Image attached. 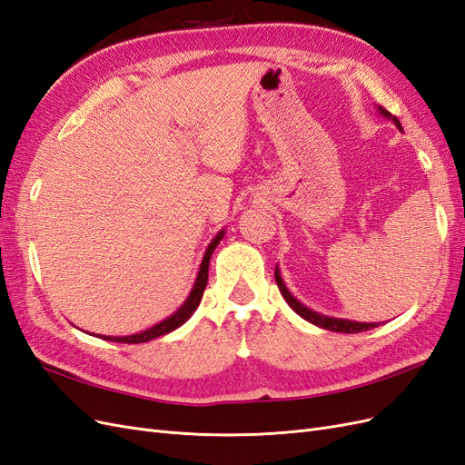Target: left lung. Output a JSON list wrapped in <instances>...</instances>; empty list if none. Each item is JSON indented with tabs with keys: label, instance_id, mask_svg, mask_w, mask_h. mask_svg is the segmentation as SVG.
I'll list each match as a JSON object with an SVG mask.
<instances>
[{
	"label": "left lung",
	"instance_id": "1",
	"mask_svg": "<svg viewBox=\"0 0 465 465\" xmlns=\"http://www.w3.org/2000/svg\"><path fill=\"white\" fill-rule=\"evenodd\" d=\"M378 110H380V114H384L386 118H391L393 122H396V125L401 130V124L398 122V118H393L390 112L384 110V108H378ZM275 281H277V287H279L281 294H283V299L287 301V304L292 308V311L297 312L301 318L314 323V326H318V328L330 330V331H341V333H359V331H367V330L376 328V323H371V322H353V320H343V318H331V316H323V314H318V312L311 311V308H306L302 302L294 299L291 291L285 287L277 267H275Z\"/></svg>",
	"mask_w": 465,
	"mask_h": 465
}]
</instances>
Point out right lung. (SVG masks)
Listing matches in <instances>:
<instances>
[{
    "label": "right lung",
    "mask_w": 465,
    "mask_h": 465,
    "mask_svg": "<svg viewBox=\"0 0 465 465\" xmlns=\"http://www.w3.org/2000/svg\"><path fill=\"white\" fill-rule=\"evenodd\" d=\"M224 236V231H221L213 241L209 242L205 254H203V260H202V265H200V272H198V277H195V283L188 294V299L184 301V304H182L178 311L168 316L166 320L154 323L153 328L142 331V333H134V335H124V337H112V335H104L103 340H108V341H116V343H145V341H151L154 340V337L159 335H164L168 331H173L176 328H180L182 323H184L193 312L195 308L200 306V301L203 297V291H205V285H207V275H209V260H211V254H213V250L217 248V244L221 242V238Z\"/></svg>",
    "instance_id": "1"
}]
</instances>
